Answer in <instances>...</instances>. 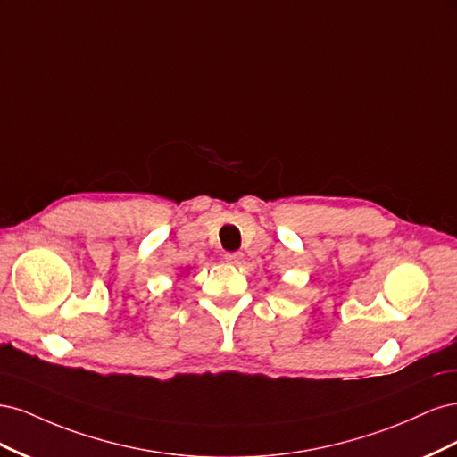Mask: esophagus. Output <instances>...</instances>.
Returning a JSON list of instances; mask_svg holds the SVG:
<instances>
[{
    "mask_svg": "<svg viewBox=\"0 0 457 457\" xmlns=\"http://www.w3.org/2000/svg\"><path fill=\"white\" fill-rule=\"evenodd\" d=\"M225 259H227L228 265H237V267H238V265H242L244 255H242V253H227Z\"/></svg>",
    "mask_w": 457,
    "mask_h": 457,
    "instance_id": "34e87169",
    "label": "esophagus"
}]
</instances>
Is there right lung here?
I'll return each mask as SVG.
<instances>
[{
    "mask_svg": "<svg viewBox=\"0 0 457 457\" xmlns=\"http://www.w3.org/2000/svg\"><path fill=\"white\" fill-rule=\"evenodd\" d=\"M187 270H190V267H188V269H185V272H187ZM185 272H183V274H185Z\"/></svg>",
    "mask_w": 457,
    "mask_h": 457,
    "instance_id": "right-lung-1",
    "label": "right lung"
}]
</instances>
